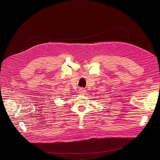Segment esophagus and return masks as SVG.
Wrapping results in <instances>:
<instances>
[{
    "label": "esophagus",
    "instance_id": "1",
    "mask_svg": "<svg viewBox=\"0 0 160 160\" xmlns=\"http://www.w3.org/2000/svg\"><path fill=\"white\" fill-rule=\"evenodd\" d=\"M79 93H80V94H82V95H83V94H85V92H86V90H85L84 88H79Z\"/></svg>",
    "mask_w": 160,
    "mask_h": 160
}]
</instances>
